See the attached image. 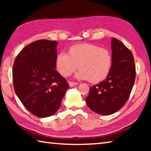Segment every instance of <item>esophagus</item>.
<instances>
[{
  "label": "esophagus",
  "mask_w": 151,
  "mask_h": 151,
  "mask_svg": "<svg viewBox=\"0 0 151 151\" xmlns=\"http://www.w3.org/2000/svg\"><path fill=\"white\" fill-rule=\"evenodd\" d=\"M76 85H78V83H74V82H70V83H69L70 87H73V86Z\"/></svg>",
  "instance_id": "obj_1"
}]
</instances>
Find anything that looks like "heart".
I'll use <instances>...</instances> for the list:
<instances>
[{
  "label": "heart",
  "instance_id": "heart-1",
  "mask_svg": "<svg viewBox=\"0 0 151 151\" xmlns=\"http://www.w3.org/2000/svg\"><path fill=\"white\" fill-rule=\"evenodd\" d=\"M58 72L64 77L70 76L76 68H79L75 77L88 80L93 83H99L108 76L112 66V57L106 48L91 43L73 45L68 54L60 52L55 60Z\"/></svg>",
  "mask_w": 151,
  "mask_h": 151
}]
</instances>
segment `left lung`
Wrapping results in <instances>:
<instances>
[{"label":"left lung","instance_id":"obj_1","mask_svg":"<svg viewBox=\"0 0 151 151\" xmlns=\"http://www.w3.org/2000/svg\"><path fill=\"white\" fill-rule=\"evenodd\" d=\"M112 66L105 80L91 86L86 105L96 113L109 115L126 103L134 85L136 70L131 51L115 38L111 39Z\"/></svg>","mask_w":151,"mask_h":151}]
</instances>
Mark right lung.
Listing matches in <instances>:
<instances>
[{
    "label": "right lung",
    "instance_id": "obj_1",
    "mask_svg": "<svg viewBox=\"0 0 151 151\" xmlns=\"http://www.w3.org/2000/svg\"><path fill=\"white\" fill-rule=\"evenodd\" d=\"M58 43L40 40L23 48L12 68L14 91L28 111L40 118L58 111L66 91V79L56 70Z\"/></svg>",
    "mask_w": 151,
    "mask_h": 151
}]
</instances>
